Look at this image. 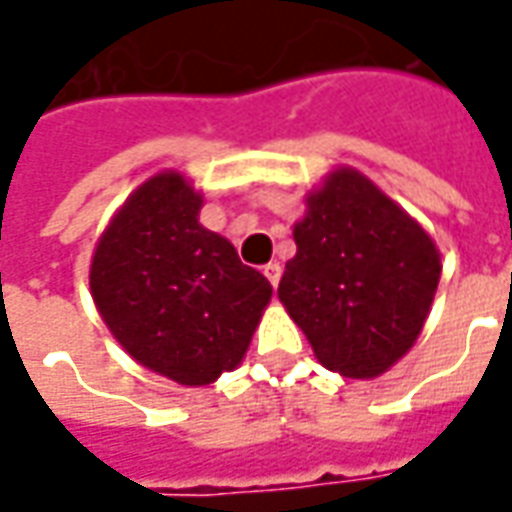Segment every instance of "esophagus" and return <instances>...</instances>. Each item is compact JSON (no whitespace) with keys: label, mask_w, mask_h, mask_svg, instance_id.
<instances>
[{"label":"esophagus","mask_w":512,"mask_h":512,"mask_svg":"<svg viewBox=\"0 0 512 512\" xmlns=\"http://www.w3.org/2000/svg\"><path fill=\"white\" fill-rule=\"evenodd\" d=\"M264 276H267V281H270L273 287H278V281H281V264L278 262L264 264Z\"/></svg>","instance_id":"34e87169"}]
</instances>
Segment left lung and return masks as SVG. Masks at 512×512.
<instances>
[{
	"instance_id": "left-lung-1",
	"label": "left lung",
	"mask_w": 512,
	"mask_h": 512,
	"mask_svg": "<svg viewBox=\"0 0 512 512\" xmlns=\"http://www.w3.org/2000/svg\"><path fill=\"white\" fill-rule=\"evenodd\" d=\"M292 236L278 301L317 362L348 379L382 376L429 317L443 270L435 239L354 167L331 169L306 195Z\"/></svg>"
}]
</instances>
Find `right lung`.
Listing matches in <instances>:
<instances>
[{"label": "right lung", "mask_w": 512, "mask_h": 512, "mask_svg": "<svg viewBox=\"0 0 512 512\" xmlns=\"http://www.w3.org/2000/svg\"><path fill=\"white\" fill-rule=\"evenodd\" d=\"M203 195L155 172L97 239L88 287L116 343L158 376L206 387L234 370L273 298L225 236L200 225Z\"/></svg>", "instance_id": "1"}]
</instances>
